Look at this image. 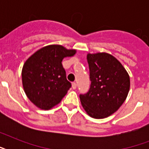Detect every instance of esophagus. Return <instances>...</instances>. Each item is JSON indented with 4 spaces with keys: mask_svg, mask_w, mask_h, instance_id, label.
Listing matches in <instances>:
<instances>
[{
    "mask_svg": "<svg viewBox=\"0 0 149 149\" xmlns=\"http://www.w3.org/2000/svg\"><path fill=\"white\" fill-rule=\"evenodd\" d=\"M72 87L73 90H76V88H77V84H76L75 82H73L72 84Z\"/></svg>",
    "mask_w": 149,
    "mask_h": 149,
    "instance_id": "esophagus-1",
    "label": "esophagus"
}]
</instances>
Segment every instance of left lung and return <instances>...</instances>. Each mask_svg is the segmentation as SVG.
Listing matches in <instances>:
<instances>
[{
  "instance_id": "1",
  "label": "left lung",
  "mask_w": 149,
  "mask_h": 149,
  "mask_svg": "<svg viewBox=\"0 0 149 149\" xmlns=\"http://www.w3.org/2000/svg\"><path fill=\"white\" fill-rule=\"evenodd\" d=\"M91 88L79 99L86 113L102 119L120 108L130 90L129 75L122 64L107 52L88 53Z\"/></svg>"
}]
</instances>
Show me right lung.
<instances>
[{"mask_svg": "<svg viewBox=\"0 0 149 149\" xmlns=\"http://www.w3.org/2000/svg\"><path fill=\"white\" fill-rule=\"evenodd\" d=\"M76 49L49 45L36 51L24 63L22 85L30 101L41 110L48 111L61 102L71 84L66 79L62 61L73 56Z\"/></svg>", "mask_w": 149, "mask_h": 149, "instance_id": "1", "label": "right lung"}]
</instances>
